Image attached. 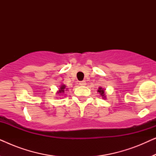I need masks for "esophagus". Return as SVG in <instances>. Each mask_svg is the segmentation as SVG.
<instances>
[{"label":"esophagus","mask_w":156,"mask_h":156,"mask_svg":"<svg viewBox=\"0 0 156 156\" xmlns=\"http://www.w3.org/2000/svg\"><path fill=\"white\" fill-rule=\"evenodd\" d=\"M86 84L87 83L85 81H81V82H80V85H81V86H85Z\"/></svg>","instance_id":"esophagus-1"}]
</instances>
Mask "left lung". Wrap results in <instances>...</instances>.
Instances as JSON below:
<instances>
[{
    "label": "left lung",
    "instance_id": "left-lung-1",
    "mask_svg": "<svg viewBox=\"0 0 156 156\" xmlns=\"http://www.w3.org/2000/svg\"><path fill=\"white\" fill-rule=\"evenodd\" d=\"M98 91H99V92L100 93V94H101L104 98L105 97H104L105 94H104V89H102L101 87H99V89H98Z\"/></svg>",
    "mask_w": 156,
    "mask_h": 156
}]
</instances>
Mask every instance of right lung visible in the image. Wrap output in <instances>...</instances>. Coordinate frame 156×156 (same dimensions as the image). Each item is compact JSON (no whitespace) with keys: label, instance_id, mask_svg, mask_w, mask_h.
I'll use <instances>...</instances> for the list:
<instances>
[{"label":"right lung","instance_id":"add662e5","mask_svg":"<svg viewBox=\"0 0 156 156\" xmlns=\"http://www.w3.org/2000/svg\"><path fill=\"white\" fill-rule=\"evenodd\" d=\"M65 89H66L65 85H62L61 87H60V89H59V90L58 91V93H63V92H65V91H67V90H65Z\"/></svg>","mask_w":156,"mask_h":156}]
</instances>
